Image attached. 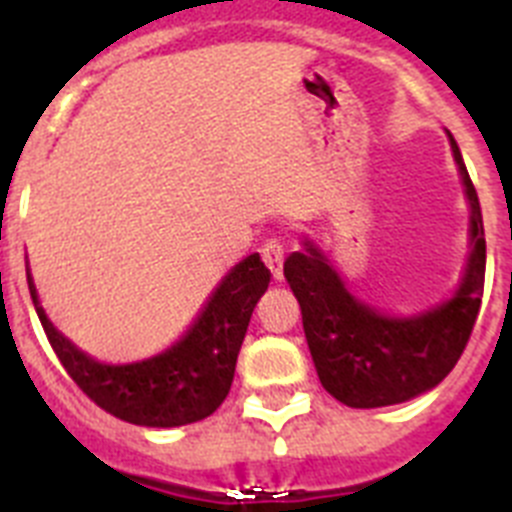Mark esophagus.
I'll return each mask as SVG.
<instances>
[{
    "label": "esophagus",
    "mask_w": 512,
    "mask_h": 512,
    "mask_svg": "<svg viewBox=\"0 0 512 512\" xmlns=\"http://www.w3.org/2000/svg\"><path fill=\"white\" fill-rule=\"evenodd\" d=\"M261 259L269 266L271 277L282 279V264H284V243L279 235H269L264 243H261Z\"/></svg>",
    "instance_id": "34e87169"
}]
</instances>
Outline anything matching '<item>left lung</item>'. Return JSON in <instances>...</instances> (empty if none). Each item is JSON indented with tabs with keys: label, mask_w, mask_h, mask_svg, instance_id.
<instances>
[{
	"label": "left lung",
	"mask_w": 512,
	"mask_h": 512,
	"mask_svg": "<svg viewBox=\"0 0 512 512\" xmlns=\"http://www.w3.org/2000/svg\"><path fill=\"white\" fill-rule=\"evenodd\" d=\"M451 151L472 205L474 248L464 282L449 302L413 318H392L348 295L312 243L284 261L320 384L348 408H384L431 390L454 369L472 336L485 289V225L454 135Z\"/></svg>",
	"instance_id": "obj_1"
}]
</instances>
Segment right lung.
I'll return each instance as SVG.
<instances>
[{"mask_svg": "<svg viewBox=\"0 0 512 512\" xmlns=\"http://www.w3.org/2000/svg\"><path fill=\"white\" fill-rule=\"evenodd\" d=\"M271 271L259 253L230 269L200 318L174 346L133 364H102L63 338L45 318L33 277L27 287L58 361L84 395L120 420L148 428L197 423L215 413L233 384L235 361L251 312L269 287Z\"/></svg>", "mask_w": 512, "mask_h": 512, "instance_id": "add662e5", "label": "right lung"}]
</instances>
